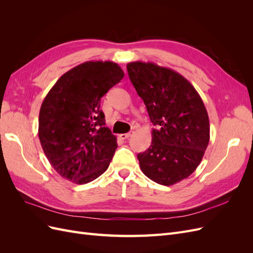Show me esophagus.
I'll use <instances>...</instances> for the list:
<instances>
[{"label": "esophagus", "mask_w": 253, "mask_h": 253, "mask_svg": "<svg viewBox=\"0 0 253 253\" xmlns=\"http://www.w3.org/2000/svg\"><path fill=\"white\" fill-rule=\"evenodd\" d=\"M131 135H132V133H126V134H120L119 137L121 139H127L128 137H131Z\"/></svg>", "instance_id": "1"}]
</instances>
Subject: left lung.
<instances>
[{"mask_svg": "<svg viewBox=\"0 0 253 253\" xmlns=\"http://www.w3.org/2000/svg\"><path fill=\"white\" fill-rule=\"evenodd\" d=\"M126 68L156 126L150 148L137 155L140 169L159 185L172 186L202 162L210 140L208 113L194 86L177 72L141 61Z\"/></svg>", "mask_w": 253, "mask_h": 253, "instance_id": "left-lung-1", "label": "left lung"}]
</instances>
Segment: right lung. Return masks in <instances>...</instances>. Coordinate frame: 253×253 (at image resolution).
<instances>
[{
  "mask_svg": "<svg viewBox=\"0 0 253 253\" xmlns=\"http://www.w3.org/2000/svg\"><path fill=\"white\" fill-rule=\"evenodd\" d=\"M112 61H87L66 72L42 102L39 139L49 164L77 185L108 169L117 138L105 126L101 98L124 78Z\"/></svg>",
  "mask_w": 253,
  "mask_h": 253,
  "instance_id": "obj_1",
  "label": "right lung"
}]
</instances>
